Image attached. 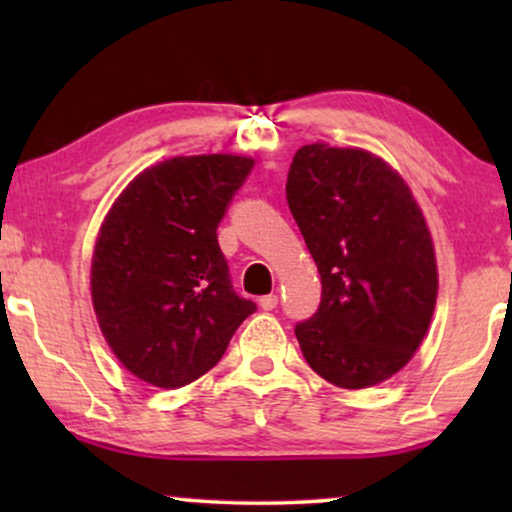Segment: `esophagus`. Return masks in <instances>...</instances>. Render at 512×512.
<instances>
[{
	"instance_id": "obj_1",
	"label": "esophagus",
	"mask_w": 512,
	"mask_h": 512,
	"mask_svg": "<svg viewBox=\"0 0 512 512\" xmlns=\"http://www.w3.org/2000/svg\"><path fill=\"white\" fill-rule=\"evenodd\" d=\"M277 303H279V298L272 296V293H270V296H263L261 300H258V305H261L263 310H275Z\"/></svg>"
}]
</instances>
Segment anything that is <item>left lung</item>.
<instances>
[{
    "label": "left lung",
    "instance_id": "obj_1",
    "mask_svg": "<svg viewBox=\"0 0 512 512\" xmlns=\"http://www.w3.org/2000/svg\"><path fill=\"white\" fill-rule=\"evenodd\" d=\"M286 200L321 277V305L296 326L314 373L375 387L426 338L438 298L431 230L408 181L356 146L314 142L293 156Z\"/></svg>",
    "mask_w": 512,
    "mask_h": 512
}]
</instances>
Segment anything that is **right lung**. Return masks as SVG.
<instances>
[{
	"mask_svg": "<svg viewBox=\"0 0 512 512\" xmlns=\"http://www.w3.org/2000/svg\"><path fill=\"white\" fill-rule=\"evenodd\" d=\"M254 158L174 156L146 167L104 216L90 261V298L125 370L160 389L212 370L256 312L235 296L216 228Z\"/></svg>",
	"mask_w": 512,
	"mask_h": 512,
	"instance_id": "add662e5",
	"label": "right lung"
}]
</instances>
